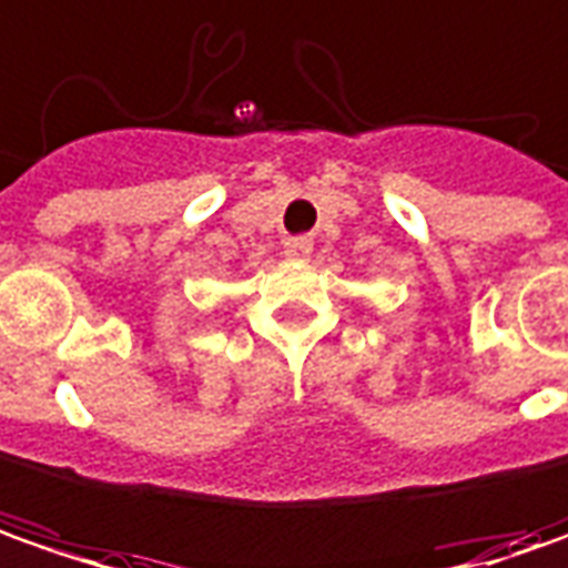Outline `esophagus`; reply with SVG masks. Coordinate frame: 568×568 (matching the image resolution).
<instances>
[{
  "label": "esophagus",
  "instance_id": "1",
  "mask_svg": "<svg viewBox=\"0 0 568 568\" xmlns=\"http://www.w3.org/2000/svg\"><path fill=\"white\" fill-rule=\"evenodd\" d=\"M311 251H314V239H311V235H295V239H285L283 242V254L285 257H292V261L311 257Z\"/></svg>",
  "mask_w": 568,
  "mask_h": 568
}]
</instances>
